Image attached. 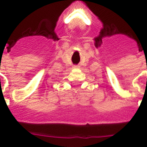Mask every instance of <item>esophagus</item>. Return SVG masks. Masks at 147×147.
I'll list each match as a JSON object with an SVG mask.
<instances>
[{"label":"esophagus","mask_w":147,"mask_h":147,"mask_svg":"<svg viewBox=\"0 0 147 147\" xmlns=\"http://www.w3.org/2000/svg\"><path fill=\"white\" fill-rule=\"evenodd\" d=\"M79 68V65H74V68Z\"/></svg>","instance_id":"1"}]
</instances>
